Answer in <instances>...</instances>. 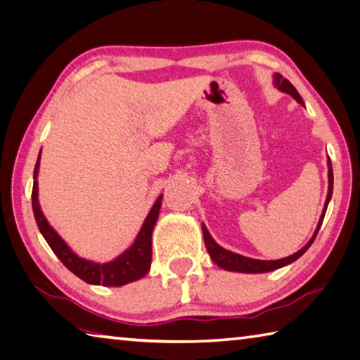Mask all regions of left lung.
<instances>
[{"label":"left lung","mask_w":360,"mask_h":360,"mask_svg":"<svg viewBox=\"0 0 360 360\" xmlns=\"http://www.w3.org/2000/svg\"><path fill=\"white\" fill-rule=\"evenodd\" d=\"M274 84L282 91V93H286L292 96L294 99H296L300 105H304V101L302 97L299 96V93L296 91V88L292 86V84L286 80V78H283L280 74H274ZM305 107V105H304ZM328 176H329V191H328V198H326V202H324V209L321 212V217H319V221H318V226L315 233H313L311 239L302 248H300L299 252L290 255V257L286 258H282V259H274V261H264V259H253V258H247V257H243V255L239 253H234V252H230V250H225L224 247H220L215 240L212 239L211 234H209L207 228L205 226V224H202V238H205V244H206V248L209 252V257H211V259L214 261L215 264H217L219 267H221V269L225 271H231V272H245V274H263V272H271V271H276V269H280V267H283L286 264H291L292 261H296L297 258L302 257V255L309 250V247L313 244V240H315L316 234L319 231V228H321L323 225V220H324V215H326V211H328V205L329 201L332 198V191H334V172H332V163H330V159H328Z\"/></svg>","instance_id":"8db88e82"}]
</instances>
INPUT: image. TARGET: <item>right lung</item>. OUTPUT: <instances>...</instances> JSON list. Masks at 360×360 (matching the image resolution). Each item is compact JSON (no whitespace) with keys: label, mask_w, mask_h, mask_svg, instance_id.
<instances>
[{"label":"right lung","mask_w":360,"mask_h":360,"mask_svg":"<svg viewBox=\"0 0 360 360\" xmlns=\"http://www.w3.org/2000/svg\"><path fill=\"white\" fill-rule=\"evenodd\" d=\"M39 160H41V153L34 167V184H32V212H34L36 224L39 231L42 233L44 239L47 240L51 250L61 259V263L68 267L70 272H74L77 277H80L83 282L91 285H103V286H122L135 280H140L149 272L153 258V230L155 221L159 219V209L162 205V195L154 202V206L149 211L148 217L145 219L140 233L136 234L135 243L130 245L126 252L120 255L116 259L108 261V263H94L80 258L78 255L70 250V247L64 243L60 234L45 219V215L41 211L37 200V173H39Z\"/></svg>","instance_id":"right-lung-1"}]
</instances>
